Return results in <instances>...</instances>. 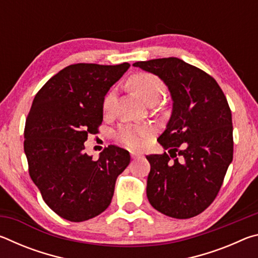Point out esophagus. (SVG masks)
Wrapping results in <instances>:
<instances>
[{
    "instance_id": "34e87169",
    "label": "esophagus",
    "mask_w": 258,
    "mask_h": 258,
    "mask_svg": "<svg viewBox=\"0 0 258 258\" xmlns=\"http://www.w3.org/2000/svg\"><path fill=\"white\" fill-rule=\"evenodd\" d=\"M131 156H132V158H134V159L142 158V157H143L141 154H135V152H131Z\"/></svg>"
}]
</instances>
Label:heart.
<instances>
[{
    "instance_id": "obj_1",
    "label": "heart",
    "mask_w": 258,
    "mask_h": 258,
    "mask_svg": "<svg viewBox=\"0 0 258 258\" xmlns=\"http://www.w3.org/2000/svg\"><path fill=\"white\" fill-rule=\"evenodd\" d=\"M128 85L148 104L155 103L165 92V84L157 75L150 73H138L130 78ZM115 103V93L110 91L102 100V110L104 115H110ZM152 133L149 126L123 124L116 132V138L130 149L137 150L142 147L145 140L150 138Z\"/></svg>"
}]
</instances>
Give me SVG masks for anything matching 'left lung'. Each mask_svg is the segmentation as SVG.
Segmentation results:
<instances>
[{
  "label": "left lung",
  "mask_w": 258,
  "mask_h": 258,
  "mask_svg": "<svg viewBox=\"0 0 258 258\" xmlns=\"http://www.w3.org/2000/svg\"><path fill=\"white\" fill-rule=\"evenodd\" d=\"M168 86L173 111L158 142L167 152L149 155L147 197L174 218L203 213L218 195L233 158L232 115L223 91L202 69L177 58L138 61Z\"/></svg>",
  "instance_id": "obj_1"
}]
</instances>
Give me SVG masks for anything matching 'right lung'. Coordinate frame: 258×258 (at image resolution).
<instances>
[{
  "label": "right lung",
  "instance_id": "1",
  "mask_svg": "<svg viewBox=\"0 0 258 258\" xmlns=\"http://www.w3.org/2000/svg\"><path fill=\"white\" fill-rule=\"evenodd\" d=\"M128 67L71 64L33 100L24 131L29 176L64 220L83 222L106 211L117 176L130 164L128 151L116 146L104 148L98 160L84 152L87 135L98 134L102 124L104 95Z\"/></svg>",
  "mask_w": 258,
  "mask_h": 258
}]
</instances>
